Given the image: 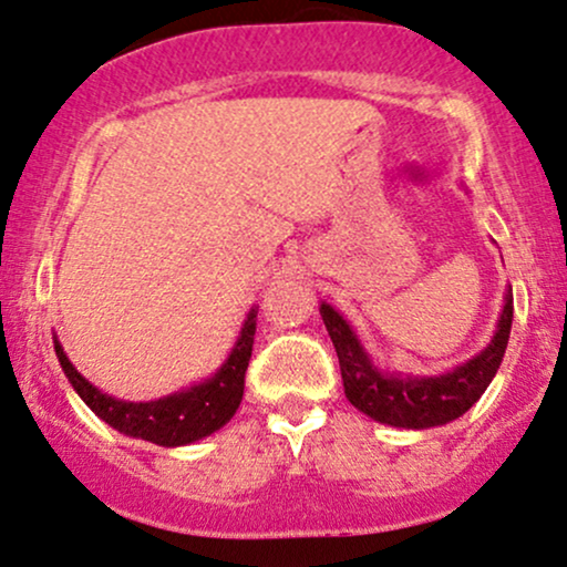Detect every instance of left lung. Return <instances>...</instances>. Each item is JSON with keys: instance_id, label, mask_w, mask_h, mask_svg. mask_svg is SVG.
Wrapping results in <instances>:
<instances>
[{"instance_id": "8db88e82", "label": "left lung", "mask_w": 567, "mask_h": 567, "mask_svg": "<svg viewBox=\"0 0 567 567\" xmlns=\"http://www.w3.org/2000/svg\"><path fill=\"white\" fill-rule=\"evenodd\" d=\"M320 316L337 347L347 400L373 421L421 431L465 415L497 375L513 328V289H507L497 333L484 352L439 375L383 373L368 358L352 326L331 305H320Z\"/></svg>"}]
</instances>
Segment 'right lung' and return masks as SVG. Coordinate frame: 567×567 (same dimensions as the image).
Instances as JSON below:
<instances>
[{"instance_id":"obj_1","label":"right lung","mask_w":567,"mask_h":567,"mask_svg":"<svg viewBox=\"0 0 567 567\" xmlns=\"http://www.w3.org/2000/svg\"><path fill=\"white\" fill-rule=\"evenodd\" d=\"M255 331L257 310L251 307L228 360L223 362L213 379L155 402H125L102 394L94 383H89L73 368V362L62 352L58 337H54V352H58L68 381L73 383V389L79 391V396L89 404L91 412H96L104 423L113 425L125 436L144 439V442L159 446H184L223 429L234 417V412L239 410L244 396V373H247L251 358Z\"/></svg>"}]
</instances>
